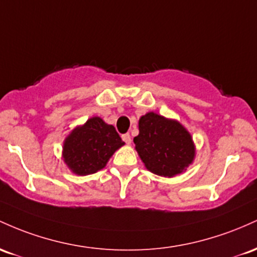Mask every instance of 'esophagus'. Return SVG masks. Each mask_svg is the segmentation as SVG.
I'll return each mask as SVG.
<instances>
[{"instance_id":"esophagus-1","label":"esophagus","mask_w":257,"mask_h":257,"mask_svg":"<svg viewBox=\"0 0 257 257\" xmlns=\"http://www.w3.org/2000/svg\"><path fill=\"white\" fill-rule=\"evenodd\" d=\"M122 141H123V142H125L126 144H131V136H130L128 134L122 135Z\"/></svg>"}]
</instances>
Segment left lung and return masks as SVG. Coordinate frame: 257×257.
I'll use <instances>...</instances> for the list:
<instances>
[{
  "label": "left lung",
  "instance_id": "1",
  "mask_svg": "<svg viewBox=\"0 0 257 257\" xmlns=\"http://www.w3.org/2000/svg\"><path fill=\"white\" fill-rule=\"evenodd\" d=\"M138 128L140 134L134 138L136 151L153 174L174 177L194 160V142L178 121L151 111L141 117Z\"/></svg>",
  "mask_w": 257,
  "mask_h": 257
}]
</instances>
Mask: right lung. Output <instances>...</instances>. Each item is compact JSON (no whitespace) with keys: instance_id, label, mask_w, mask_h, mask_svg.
<instances>
[{"instance_id":"right-lung-1","label":"right lung","mask_w":257,"mask_h":257,"mask_svg":"<svg viewBox=\"0 0 257 257\" xmlns=\"http://www.w3.org/2000/svg\"><path fill=\"white\" fill-rule=\"evenodd\" d=\"M123 144L113 125L93 116L65 138L63 159L74 174L91 175L105 167L111 155Z\"/></svg>"}]
</instances>
